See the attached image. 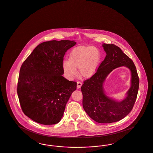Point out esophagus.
Segmentation results:
<instances>
[{"label": "esophagus", "mask_w": 153, "mask_h": 153, "mask_svg": "<svg viewBox=\"0 0 153 153\" xmlns=\"http://www.w3.org/2000/svg\"><path fill=\"white\" fill-rule=\"evenodd\" d=\"M81 85H82L81 82L77 81V89H80L81 87Z\"/></svg>", "instance_id": "obj_1"}]
</instances>
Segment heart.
<instances>
[{
  "mask_svg": "<svg viewBox=\"0 0 153 153\" xmlns=\"http://www.w3.org/2000/svg\"><path fill=\"white\" fill-rule=\"evenodd\" d=\"M100 62L99 51L92 46H80L71 52L68 62L63 64V70L68 78H72L80 69L81 76L90 78L97 72Z\"/></svg>",
  "mask_w": 153,
  "mask_h": 153,
  "instance_id": "obj_1",
  "label": "heart"
}]
</instances>
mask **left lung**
Returning <instances> with one entry per match:
<instances>
[{"label":"left lung","mask_w":153,"mask_h":153,"mask_svg":"<svg viewBox=\"0 0 153 153\" xmlns=\"http://www.w3.org/2000/svg\"><path fill=\"white\" fill-rule=\"evenodd\" d=\"M106 56L95 74L83 82L81 90L82 106L88 116L100 123H111L120 120L133 108L138 92L139 79L135 65L131 58L114 44L102 45ZM125 65L131 73V86L126 98L117 102L105 94L103 82L113 69Z\"/></svg>","instance_id":"obj_1"}]
</instances>
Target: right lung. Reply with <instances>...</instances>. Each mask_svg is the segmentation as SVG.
Returning a JSON list of instances; mask_svg holds the SVG:
<instances>
[{
  "mask_svg": "<svg viewBox=\"0 0 153 153\" xmlns=\"http://www.w3.org/2000/svg\"><path fill=\"white\" fill-rule=\"evenodd\" d=\"M74 41L44 42L38 45L23 62L17 93L23 112L36 123H58L77 82L62 75L66 51Z\"/></svg>",
  "mask_w": 153,
  "mask_h": 153,
  "instance_id": "right-lung-1",
  "label": "right lung"
}]
</instances>
